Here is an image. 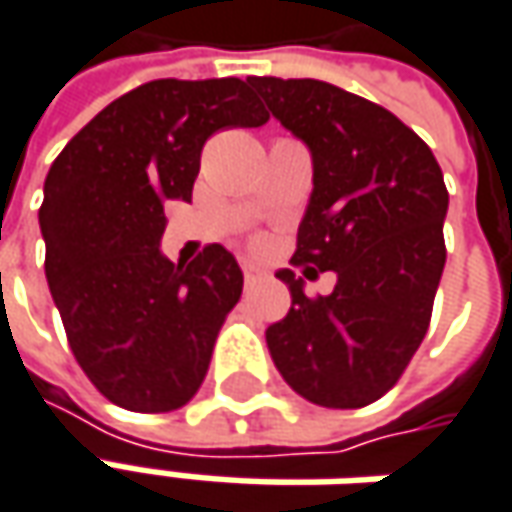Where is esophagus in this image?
Here are the masks:
<instances>
[{"label":"esophagus","mask_w":512,"mask_h":512,"mask_svg":"<svg viewBox=\"0 0 512 512\" xmlns=\"http://www.w3.org/2000/svg\"><path fill=\"white\" fill-rule=\"evenodd\" d=\"M257 277H260V269H257V266H252V263H246V260H243V280H246V286H252Z\"/></svg>","instance_id":"esophagus-1"}]
</instances>
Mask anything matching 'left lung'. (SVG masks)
<instances>
[{
    "instance_id": "obj_1",
    "label": "left lung",
    "mask_w": 512,
    "mask_h": 512,
    "mask_svg": "<svg viewBox=\"0 0 512 512\" xmlns=\"http://www.w3.org/2000/svg\"><path fill=\"white\" fill-rule=\"evenodd\" d=\"M311 152L294 266L337 274L326 297L280 269L289 314L266 328L277 371L323 408H362L402 377L445 269L448 189L431 147L368 98L317 79H246Z\"/></svg>"
}]
</instances>
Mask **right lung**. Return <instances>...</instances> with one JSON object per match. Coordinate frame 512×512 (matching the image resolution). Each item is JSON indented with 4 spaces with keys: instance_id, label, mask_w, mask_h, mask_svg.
<instances>
[{
    "instance_id": "right-lung-1",
    "label": "right lung",
    "mask_w": 512,
    "mask_h": 512,
    "mask_svg": "<svg viewBox=\"0 0 512 512\" xmlns=\"http://www.w3.org/2000/svg\"><path fill=\"white\" fill-rule=\"evenodd\" d=\"M269 113L240 79H158L115 98L45 178V274L81 371L138 414L201 388L243 272L221 243L189 266L161 252L164 203L192 201L206 138Z\"/></svg>"
}]
</instances>
